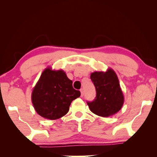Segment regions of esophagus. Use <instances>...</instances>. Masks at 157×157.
<instances>
[{
	"label": "esophagus",
	"mask_w": 157,
	"mask_h": 157,
	"mask_svg": "<svg viewBox=\"0 0 157 157\" xmlns=\"http://www.w3.org/2000/svg\"><path fill=\"white\" fill-rule=\"evenodd\" d=\"M80 93H81V97H83V95H84V89H80Z\"/></svg>",
	"instance_id": "1"
}]
</instances>
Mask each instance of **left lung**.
Here are the masks:
<instances>
[{
  "mask_svg": "<svg viewBox=\"0 0 157 157\" xmlns=\"http://www.w3.org/2000/svg\"><path fill=\"white\" fill-rule=\"evenodd\" d=\"M91 79L96 90V97L87 105L93 113L102 117H109L121 109L124 95L119 80L113 69L106 72L95 71L91 74Z\"/></svg>",
  "mask_w": 157,
  "mask_h": 157,
  "instance_id": "obj_1",
  "label": "left lung"
}]
</instances>
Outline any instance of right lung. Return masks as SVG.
Segmentation results:
<instances>
[{
    "label": "right lung",
    "instance_id": "add662e5",
    "mask_svg": "<svg viewBox=\"0 0 157 157\" xmlns=\"http://www.w3.org/2000/svg\"><path fill=\"white\" fill-rule=\"evenodd\" d=\"M72 84L63 70L45 69L31 95L36 113L50 120L65 116L72 101L80 96V91L74 89Z\"/></svg>",
    "mask_w": 157,
    "mask_h": 157
}]
</instances>
